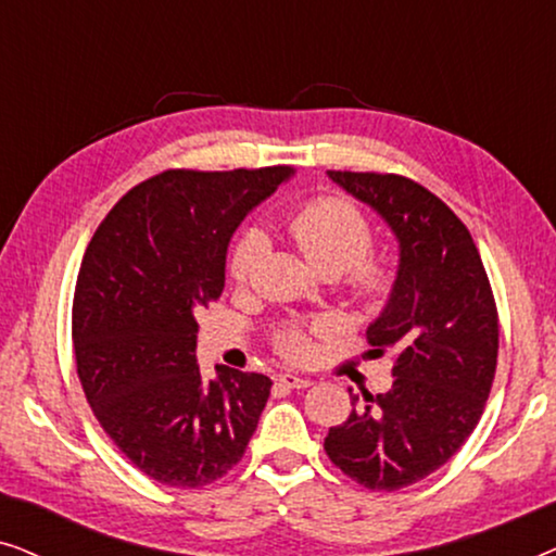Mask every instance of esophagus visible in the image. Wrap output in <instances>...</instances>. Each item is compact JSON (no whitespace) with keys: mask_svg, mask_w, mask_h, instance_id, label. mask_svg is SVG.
Segmentation results:
<instances>
[{"mask_svg":"<svg viewBox=\"0 0 556 556\" xmlns=\"http://www.w3.org/2000/svg\"><path fill=\"white\" fill-rule=\"evenodd\" d=\"M276 382L280 387H288V390H306V387L314 384L308 377L291 375V371H280V375H276Z\"/></svg>","mask_w":556,"mask_h":556,"instance_id":"esophagus-1","label":"esophagus"}]
</instances>
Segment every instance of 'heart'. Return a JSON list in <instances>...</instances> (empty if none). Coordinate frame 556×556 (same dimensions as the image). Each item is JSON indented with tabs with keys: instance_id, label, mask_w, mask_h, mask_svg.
Instances as JSON below:
<instances>
[{
	"instance_id": "b5f03b06",
	"label": "heart",
	"mask_w": 556,
	"mask_h": 556,
	"mask_svg": "<svg viewBox=\"0 0 556 556\" xmlns=\"http://www.w3.org/2000/svg\"><path fill=\"white\" fill-rule=\"evenodd\" d=\"M286 230L306 257L311 268L321 276H341L349 299L362 306H379L392 293L394 270L382 257L371 255L375 232L369 219L341 197H321L303 204L286 219ZM265 253L261 230L250 227L235 240L230 250V276L245 286L255 276L257 263ZM273 346L291 362L306 359L311 337L303 324H280L273 331Z\"/></svg>"
}]
</instances>
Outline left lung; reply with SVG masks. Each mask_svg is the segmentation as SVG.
I'll return each instance as SVG.
<instances>
[{
	"instance_id": "1",
	"label": "left lung",
	"mask_w": 556,
	"mask_h": 556,
	"mask_svg": "<svg viewBox=\"0 0 556 556\" xmlns=\"http://www.w3.org/2000/svg\"><path fill=\"white\" fill-rule=\"evenodd\" d=\"M400 242L390 301L369 324L375 354L392 352L390 392L352 394L324 451L369 491L407 489L445 466L481 420L498 359V314L468 227L400 174L329 172Z\"/></svg>"
}]
</instances>
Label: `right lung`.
<instances>
[{
  "instance_id": "right-lung-1",
  "label": "right lung",
  "mask_w": 556,
  "mask_h": 556,
  "mask_svg": "<svg viewBox=\"0 0 556 556\" xmlns=\"http://www.w3.org/2000/svg\"><path fill=\"white\" fill-rule=\"evenodd\" d=\"M291 166L169 169L113 204L83 255L73 349L88 405L141 473L200 489L238 466L273 382L197 364V314L225 288L232 232Z\"/></svg>"
}]
</instances>
